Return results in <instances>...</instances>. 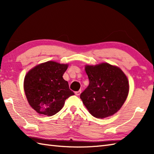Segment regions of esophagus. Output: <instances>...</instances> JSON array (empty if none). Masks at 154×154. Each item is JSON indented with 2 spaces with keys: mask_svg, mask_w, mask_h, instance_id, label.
Returning a JSON list of instances; mask_svg holds the SVG:
<instances>
[{
  "mask_svg": "<svg viewBox=\"0 0 154 154\" xmlns=\"http://www.w3.org/2000/svg\"><path fill=\"white\" fill-rule=\"evenodd\" d=\"M75 94H76L77 96H79V95H80V94L81 93V90H79V91H76V92H75Z\"/></svg>",
  "mask_w": 154,
  "mask_h": 154,
  "instance_id": "obj_1",
  "label": "esophagus"
}]
</instances>
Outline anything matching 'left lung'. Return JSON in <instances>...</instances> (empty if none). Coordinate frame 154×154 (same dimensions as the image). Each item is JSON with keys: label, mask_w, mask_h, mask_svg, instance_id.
<instances>
[{"label": "left lung", "mask_w": 154, "mask_h": 154, "mask_svg": "<svg viewBox=\"0 0 154 154\" xmlns=\"http://www.w3.org/2000/svg\"><path fill=\"white\" fill-rule=\"evenodd\" d=\"M89 85L80 98L89 112L97 119L112 116L125 102L129 84L120 68L109 63L87 65Z\"/></svg>", "instance_id": "1"}]
</instances>
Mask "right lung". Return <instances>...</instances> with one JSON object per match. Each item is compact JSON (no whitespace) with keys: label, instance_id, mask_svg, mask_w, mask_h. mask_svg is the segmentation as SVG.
Returning <instances> with one entry per match:
<instances>
[{"label":"right lung","instance_id":"obj_1","mask_svg":"<svg viewBox=\"0 0 154 154\" xmlns=\"http://www.w3.org/2000/svg\"><path fill=\"white\" fill-rule=\"evenodd\" d=\"M68 65L48 61L35 66L24 78V88L32 108L39 114L53 116L74 93L63 75Z\"/></svg>","mask_w":154,"mask_h":154}]
</instances>
